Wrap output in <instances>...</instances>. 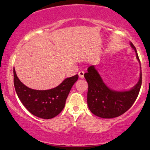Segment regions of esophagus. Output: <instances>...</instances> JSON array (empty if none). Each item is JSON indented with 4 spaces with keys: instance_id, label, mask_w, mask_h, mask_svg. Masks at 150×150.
<instances>
[{
    "instance_id": "esophagus-1",
    "label": "esophagus",
    "mask_w": 150,
    "mask_h": 150,
    "mask_svg": "<svg viewBox=\"0 0 150 150\" xmlns=\"http://www.w3.org/2000/svg\"><path fill=\"white\" fill-rule=\"evenodd\" d=\"M84 74H85V72H84V70H80V71L78 73L79 77H80V78H83Z\"/></svg>"
}]
</instances>
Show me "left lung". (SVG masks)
<instances>
[{
	"instance_id": "obj_1",
	"label": "left lung",
	"mask_w": 150,
	"mask_h": 150,
	"mask_svg": "<svg viewBox=\"0 0 150 150\" xmlns=\"http://www.w3.org/2000/svg\"><path fill=\"white\" fill-rule=\"evenodd\" d=\"M130 45L135 51L136 57L140 63L135 47ZM88 83L87 104L93 114L101 118H116L123 114L134 104L142 85V73L140 80L135 87L129 91L116 92L109 89L103 82L94 66L91 65L84 75Z\"/></svg>"
}]
</instances>
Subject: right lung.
Masks as SVG:
<instances>
[{
	"label": "right lung",
	"mask_w": 150,
	"mask_h": 150,
	"mask_svg": "<svg viewBox=\"0 0 150 150\" xmlns=\"http://www.w3.org/2000/svg\"><path fill=\"white\" fill-rule=\"evenodd\" d=\"M14 86L18 98L32 114L51 119L58 116L64 108L70 89L78 79V75L68 77L58 87L48 90H35L26 87L18 79L13 69Z\"/></svg>",
	"instance_id": "1"
}]
</instances>
